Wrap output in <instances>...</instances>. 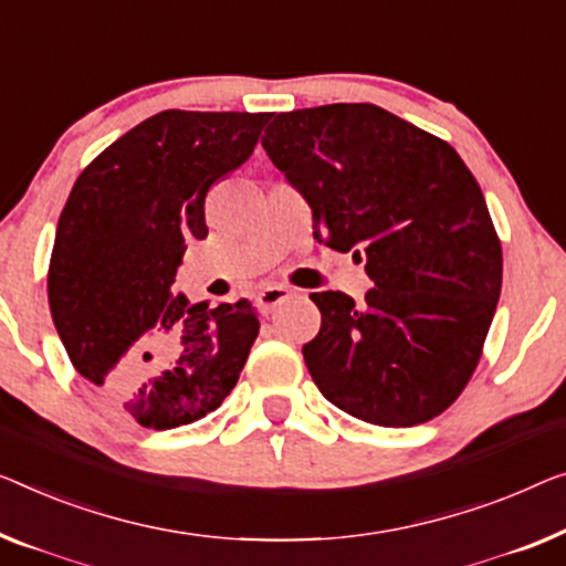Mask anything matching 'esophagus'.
Segmentation results:
<instances>
[{
    "instance_id": "obj_1",
    "label": "esophagus",
    "mask_w": 566,
    "mask_h": 566,
    "mask_svg": "<svg viewBox=\"0 0 566 566\" xmlns=\"http://www.w3.org/2000/svg\"><path fill=\"white\" fill-rule=\"evenodd\" d=\"M292 294L294 292L290 290V286L269 284V286H264V290L259 292V305H261V310H264V312H272L276 305H282L284 300H290Z\"/></svg>"
}]
</instances>
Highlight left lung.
Wrapping results in <instances>:
<instances>
[{
  "mask_svg": "<svg viewBox=\"0 0 566 566\" xmlns=\"http://www.w3.org/2000/svg\"><path fill=\"white\" fill-rule=\"evenodd\" d=\"M261 147L307 200L319 243L366 261L356 305L310 294L323 315L302 345L319 394L378 427L450 407L480 360L503 256L483 190L447 142L374 104L276 114Z\"/></svg>",
  "mask_w": 566,
  "mask_h": 566,
  "instance_id": "1",
  "label": "left lung"
}]
</instances>
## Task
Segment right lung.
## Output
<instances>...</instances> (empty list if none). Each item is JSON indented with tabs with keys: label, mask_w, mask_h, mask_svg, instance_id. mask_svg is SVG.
<instances>
[{
	"label": "right lung",
	"mask_w": 566,
	"mask_h": 566,
	"mask_svg": "<svg viewBox=\"0 0 566 566\" xmlns=\"http://www.w3.org/2000/svg\"><path fill=\"white\" fill-rule=\"evenodd\" d=\"M269 114L159 112L75 180L55 231L48 300L75 370L147 429L221 407L239 381L259 315L190 302L172 282L188 241L206 239V196L254 151ZM164 353L144 368L150 350Z\"/></svg>",
	"instance_id": "obj_1"
}]
</instances>
